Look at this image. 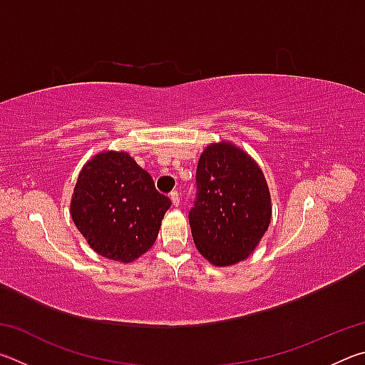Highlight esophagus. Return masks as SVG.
<instances>
[{
    "instance_id": "obj_1",
    "label": "esophagus",
    "mask_w": 365,
    "mask_h": 365,
    "mask_svg": "<svg viewBox=\"0 0 365 365\" xmlns=\"http://www.w3.org/2000/svg\"><path fill=\"white\" fill-rule=\"evenodd\" d=\"M170 201H172V205H174V207L180 206V195H178V191H172Z\"/></svg>"
}]
</instances>
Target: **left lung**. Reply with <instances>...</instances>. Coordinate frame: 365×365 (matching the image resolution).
I'll use <instances>...</instances> for the list:
<instances>
[{
  "instance_id": "8db88e82",
  "label": "left lung",
  "mask_w": 365,
  "mask_h": 365,
  "mask_svg": "<svg viewBox=\"0 0 365 365\" xmlns=\"http://www.w3.org/2000/svg\"><path fill=\"white\" fill-rule=\"evenodd\" d=\"M270 217L269 187L256 160L230 141L206 146L188 214L202 257L217 267L245 261L267 232Z\"/></svg>"
}]
</instances>
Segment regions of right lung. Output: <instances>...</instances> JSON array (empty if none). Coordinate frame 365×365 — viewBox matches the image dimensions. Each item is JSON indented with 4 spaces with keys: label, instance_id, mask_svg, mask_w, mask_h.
Instances as JSON below:
<instances>
[{
    "label": "right lung",
    "instance_id": "add662e5",
    "mask_svg": "<svg viewBox=\"0 0 365 365\" xmlns=\"http://www.w3.org/2000/svg\"><path fill=\"white\" fill-rule=\"evenodd\" d=\"M170 205L130 154L103 151L80 170L71 215L98 255L127 264L156 242Z\"/></svg>",
    "mask_w": 365,
    "mask_h": 365
}]
</instances>
